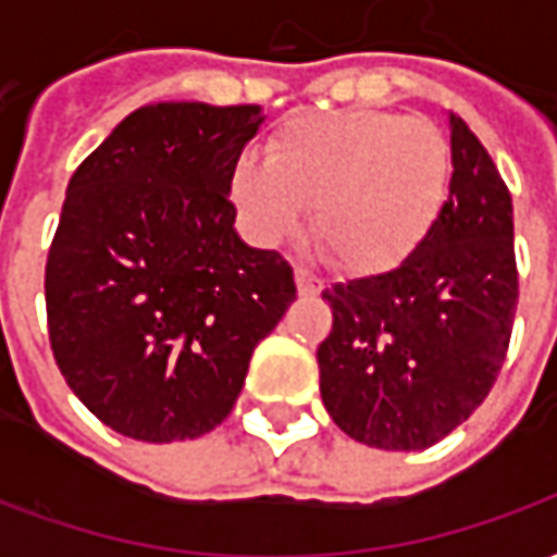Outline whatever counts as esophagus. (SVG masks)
<instances>
[{"instance_id": "1", "label": "esophagus", "mask_w": 557, "mask_h": 557, "mask_svg": "<svg viewBox=\"0 0 557 557\" xmlns=\"http://www.w3.org/2000/svg\"><path fill=\"white\" fill-rule=\"evenodd\" d=\"M295 283H298V292H301V295H319V292H322V280L315 277L313 271L304 265L295 268Z\"/></svg>"}]
</instances>
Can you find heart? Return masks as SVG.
I'll use <instances>...</instances> for the list:
<instances>
[{"instance_id": "obj_1", "label": "heart", "mask_w": 557, "mask_h": 557, "mask_svg": "<svg viewBox=\"0 0 557 557\" xmlns=\"http://www.w3.org/2000/svg\"><path fill=\"white\" fill-rule=\"evenodd\" d=\"M450 190V146L423 119L379 110L304 115L280 131L265 163L247 158L230 194L259 242L292 238L315 208L334 265L382 274L430 235Z\"/></svg>"}]
</instances>
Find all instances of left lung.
Segmentation results:
<instances>
[{
    "label": "left lung",
    "mask_w": 557,
    "mask_h": 557,
    "mask_svg": "<svg viewBox=\"0 0 557 557\" xmlns=\"http://www.w3.org/2000/svg\"><path fill=\"white\" fill-rule=\"evenodd\" d=\"M450 160V194L418 250L387 274L322 292L334 313L315 351L322 403L346 435L382 450L442 442L490 397L510 346V190L459 115Z\"/></svg>",
    "instance_id": "1"
}]
</instances>
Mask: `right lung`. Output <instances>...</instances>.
<instances>
[{
    "label": "right lung",
    "instance_id": "right-lung-1",
    "mask_svg": "<svg viewBox=\"0 0 557 557\" xmlns=\"http://www.w3.org/2000/svg\"><path fill=\"white\" fill-rule=\"evenodd\" d=\"M256 103L139 107L67 182L47 253L50 349L79 403L137 442L206 435L295 301L292 265L232 230Z\"/></svg>",
    "mask_w": 557,
    "mask_h": 557
}]
</instances>
